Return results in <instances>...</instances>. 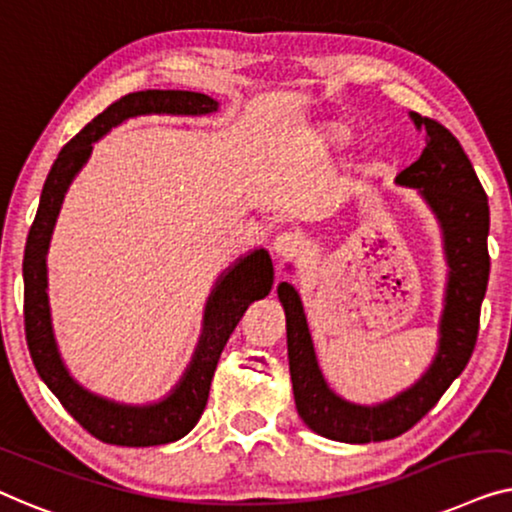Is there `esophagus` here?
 <instances>
[{
    "instance_id": "1",
    "label": "esophagus",
    "mask_w": 512,
    "mask_h": 512,
    "mask_svg": "<svg viewBox=\"0 0 512 512\" xmlns=\"http://www.w3.org/2000/svg\"><path fill=\"white\" fill-rule=\"evenodd\" d=\"M271 248H273V253H276V257L285 259V257L297 255L301 246H299V239L292 232H280L276 239H273Z\"/></svg>"
}]
</instances>
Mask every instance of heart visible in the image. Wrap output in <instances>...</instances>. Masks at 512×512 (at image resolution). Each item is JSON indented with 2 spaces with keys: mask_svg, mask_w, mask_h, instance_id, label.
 <instances>
[{
  "mask_svg": "<svg viewBox=\"0 0 512 512\" xmlns=\"http://www.w3.org/2000/svg\"><path fill=\"white\" fill-rule=\"evenodd\" d=\"M308 139L322 153H338V150L348 148L355 139V127L343 118H329L318 122L308 134Z\"/></svg>",
  "mask_w": 512,
  "mask_h": 512,
  "instance_id": "b5f03b06",
  "label": "heart"
}]
</instances>
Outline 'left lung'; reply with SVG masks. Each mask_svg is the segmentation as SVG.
<instances>
[{
    "instance_id": "8db88e82",
    "label": "left lung",
    "mask_w": 512,
    "mask_h": 512,
    "mask_svg": "<svg viewBox=\"0 0 512 512\" xmlns=\"http://www.w3.org/2000/svg\"><path fill=\"white\" fill-rule=\"evenodd\" d=\"M424 132L420 160L397 176L399 187L420 192L443 236L448 264L438 345L429 369L406 390L380 403H352L327 385L315 357L304 304L290 283L278 285L287 322V359L299 417L315 434L341 443H371L401 436L422 420L469 364L489 280V204L475 169L450 129L410 111Z\"/></svg>"
}]
</instances>
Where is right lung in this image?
I'll list each match as a JSON object with an SVG mask.
<instances>
[{
  "label": "right lung",
  "mask_w": 512,
  "mask_h": 512,
  "mask_svg": "<svg viewBox=\"0 0 512 512\" xmlns=\"http://www.w3.org/2000/svg\"><path fill=\"white\" fill-rule=\"evenodd\" d=\"M218 99L187 90H146L125 95L104 113L88 122L67 146L60 150L43 183L37 218L27 236L23 280H25V336L32 362L48 390L55 394L67 413L99 441L127 448L174 443L190 434L204 413L208 390L218 359L239 325L243 313L257 299H264L273 285V264L264 248L248 255L220 273L208 294L197 348L192 352L181 380L167 397L153 403H120L85 390L71 376L57 348L48 304L46 255L60 215L64 194L74 183L92 155V143L104 139L113 127L139 115H211L218 111Z\"/></svg>",
  "instance_id": "right-lung-1"
}]
</instances>
